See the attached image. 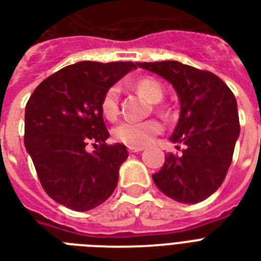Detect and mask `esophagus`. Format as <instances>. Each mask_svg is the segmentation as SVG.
<instances>
[{"instance_id":"obj_1","label":"esophagus","mask_w":261,"mask_h":261,"mask_svg":"<svg viewBox=\"0 0 261 261\" xmlns=\"http://www.w3.org/2000/svg\"><path fill=\"white\" fill-rule=\"evenodd\" d=\"M129 152H141L143 151V147H128Z\"/></svg>"}]
</instances>
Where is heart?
<instances>
[{
	"mask_svg": "<svg viewBox=\"0 0 261 261\" xmlns=\"http://www.w3.org/2000/svg\"><path fill=\"white\" fill-rule=\"evenodd\" d=\"M135 88L151 103H158L162 100L165 90L158 80L144 77L135 83ZM102 114L108 120H116L120 113V90L118 87H110L100 102ZM162 132V125L156 120H147L141 122H121L113 129L114 140L128 147H144L152 140L153 137Z\"/></svg>",
	"mask_w": 261,
	"mask_h": 261,
	"instance_id": "1",
	"label": "heart"
}]
</instances>
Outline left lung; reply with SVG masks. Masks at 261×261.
Here are the masks:
<instances>
[{
    "label": "left lung",
    "mask_w": 261,
    "mask_h": 261,
    "mask_svg": "<svg viewBox=\"0 0 261 261\" xmlns=\"http://www.w3.org/2000/svg\"><path fill=\"white\" fill-rule=\"evenodd\" d=\"M162 76L179 99V120L170 140L185 145L181 156L169 153L152 175L159 191L185 204L203 201L222 185L240 136L237 100L229 87L208 70L178 61L140 62Z\"/></svg>",
    "instance_id": "1"
}]
</instances>
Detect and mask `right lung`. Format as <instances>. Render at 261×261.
<instances>
[{"mask_svg": "<svg viewBox=\"0 0 261 261\" xmlns=\"http://www.w3.org/2000/svg\"><path fill=\"white\" fill-rule=\"evenodd\" d=\"M139 62L82 61L40 83L25 106L24 144L42 187L74 211H88L112 196L128 151L108 145L100 102L105 92ZM97 148L88 153L85 147Z\"/></svg>", "mask_w": 261, "mask_h": 261, "instance_id": "right-lung-1", "label": "right lung"}]
</instances>
